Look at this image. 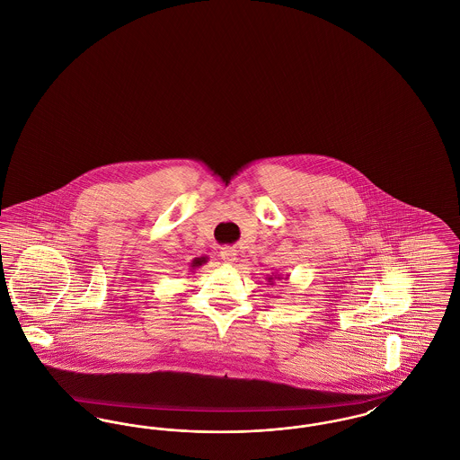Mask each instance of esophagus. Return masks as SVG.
<instances>
[{
  "instance_id": "34e87169",
  "label": "esophagus",
  "mask_w": 460,
  "mask_h": 460,
  "mask_svg": "<svg viewBox=\"0 0 460 460\" xmlns=\"http://www.w3.org/2000/svg\"><path fill=\"white\" fill-rule=\"evenodd\" d=\"M220 259L226 263H234L238 261V250L231 248V246H226V248L220 250Z\"/></svg>"
}]
</instances>
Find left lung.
Masks as SVG:
<instances>
[{"label": "left lung", "instance_id": "8db88e82", "mask_svg": "<svg viewBox=\"0 0 460 460\" xmlns=\"http://www.w3.org/2000/svg\"><path fill=\"white\" fill-rule=\"evenodd\" d=\"M276 278H278V276H276ZM278 279H281V278H278ZM286 279H288V278H286ZM269 285H274V283H272V278H269Z\"/></svg>", "mask_w": 460, "mask_h": 460}]
</instances>
